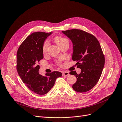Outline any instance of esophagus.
Wrapping results in <instances>:
<instances>
[{
    "instance_id": "34e87169",
    "label": "esophagus",
    "mask_w": 122,
    "mask_h": 122,
    "mask_svg": "<svg viewBox=\"0 0 122 122\" xmlns=\"http://www.w3.org/2000/svg\"><path fill=\"white\" fill-rule=\"evenodd\" d=\"M69 75V72L67 71H65L64 72L62 73V76H68V75Z\"/></svg>"
}]
</instances>
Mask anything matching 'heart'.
Instances as JSON below:
<instances>
[{
	"label": "heart",
	"mask_w": 122,
	"mask_h": 122,
	"mask_svg": "<svg viewBox=\"0 0 122 122\" xmlns=\"http://www.w3.org/2000/svg\"><path fill=\"white\" fill-rule=\"evenodd\" d=\"M55 40L57 45L59 46H60L61 45L64 44L66 42H68L67 39L61 36L56 37L55 39ZM49 45H50V43L49 41L48 40L44 42L43 46V51L44 54H46L47 52L48 48L49 47Z\"/></svg>",
	"instance_id": "b5f03b06"
}]
</instances>
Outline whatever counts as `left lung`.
<instances>
[{
    "mask_svg": "<svg viewBox=\"0 0 122 122\" xmlns=\"http://www.w3.org/2000/svg\"><path fill=\"white\" fill-rule=\"evenodd\" d=\"M62 33L71 41L72 59L77 62V67L81 70L79 74L75 71L69 72L77 79L72 88L78 92L88 91L99 80L105 64V57L100 43L95 36L81 30L74 29Z\"/></svg>",
    "mask_w": 122,
    "mask_h": 122,
    "instance_id": "obj_1",
    "label": "left lung"
}]
</instances>
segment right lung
<instances>
[{"mask_svg": "<svg viewBox=\"0 0 122 122\" xmlns=\"http://www.w3.org/2000/svg\"><path fill=\"white\" fill-rule=\"evenodd\" d=\"M51 32H35L21 44L17 53V71L24 83L31 91L37 94L44 95L53 88L56 79L62 76L59 71L39 73V61L43 59V46L45 40Z\"/></svg>", "mask_w": 122, "mask_h": 122, "instance_id": "add662e5", "label": "right lung"}]
</instances>
